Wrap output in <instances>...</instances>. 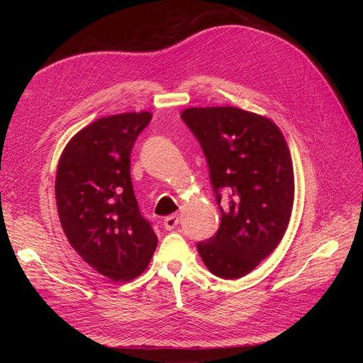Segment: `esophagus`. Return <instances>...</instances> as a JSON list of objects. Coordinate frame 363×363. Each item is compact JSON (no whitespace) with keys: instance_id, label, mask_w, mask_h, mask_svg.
<instances>
[{"instance_id":"34e87169","label":"esophagus","mask_w":363,"mask_h":363,"mask_svg":"<svg viewBox=\"0 0 363 363\" xmlns=\"http://www.w3.org/2000/svg\"><path fill=\"white\" fill-rule=\"evenodd\" d=\"M178 223H179V216H178V215H170V216H167V218L164 219V222H163V225H164V228H166L167 231L175 230Z\"/></svg>"}]
</instances>
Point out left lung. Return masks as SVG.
<instances>
[{"instance_id":"left-lung-1","label":"left lung","mask_w":363,"mask_h":363,"mask_svg":"<svg viewBox=\"0 0 363 363\" xmlns=\"http://www.w3.org/2000/svg\"><path fill=\"white\" fill-rule=\"evenodd\" d=\"M181 118L203 148L222 216L216 234L197 242V250L213 275L241 278L277 249L289 226V145L271 119L242 108L189 107Z\"/></svg>"}]
</instances>
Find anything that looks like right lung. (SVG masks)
<instances>
[{"label": "right lung", "mask_w": 363, "mask_h": 363, "mask_svg": "<svg viewBox=\"0 0 363 363\" xmlns=\"http://www.w3.org/2000/svg\"><path fill=\"white\" fill-rule=\"evenodd\" d=\"M150 111L101 118L63 150L55 177L63 231L89 266L113 281L141 275L157 247L130 181V151Z\"/></svg>", "instance_id": "right-lung-1"}]
</instances>
